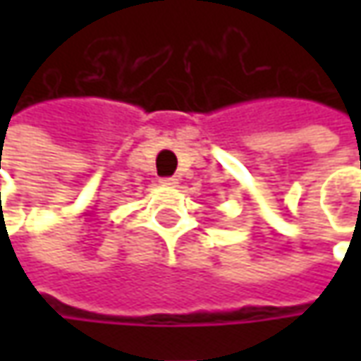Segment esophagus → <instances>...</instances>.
Here are the masks:
<instances>
[{
  "mask_svg": "<svg viewBox=\"0 0 361 361\" xmlns=\"http://www.w3.org/2000/svg\"><path fill=\"white\" fill-rule=\"evenodd\" d=\"M160 185H162V187H176L178 180H176L174 176H164V178H160Z\"/></svg>",
  "mask_w": 361,
  "mask_h": 361,
  "instance_id": "obj_1",
  "label": "esophagus"
}]
</instances>
